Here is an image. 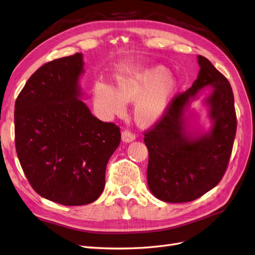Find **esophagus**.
<instances>
[{"mask_svg": "<svg viewBox=\"0 0 255 255\" xmlns=\"http://www.w3.org/2000/svg\"><path fill=\"white\" fill-rule=\"evenodd\" d=\"M135 135L133 133H130L129 130H123L121 134V139L123 142H132L135 140Z\"/></svg>", "mask_w": 255, "mask_h": 255, "instance_id": "obj_1", "label": "esophagus"}]
</instances>
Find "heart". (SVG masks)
I'll return each mask as SVG.
<instances>
[{
	"mask_svg": "<svg viewBox=\"0 0 255 255\" xmlns=\"http://www.w3.org/2000/svg\"><path fill=\"white\" fill-rule=\"evenodd\" d=\"M179 81L163 65H151L116 77L115 88L96 82L93 89L94 106L105 119L126 112L127 103L135 102L134 119L138 126L149 128L166 114L178 90Z\"/></svg>",
	"mask_w": 255,
	"mask_h": 255,
	"instance_id": "heart-1",
	"label": "heart"
}]
</instances>
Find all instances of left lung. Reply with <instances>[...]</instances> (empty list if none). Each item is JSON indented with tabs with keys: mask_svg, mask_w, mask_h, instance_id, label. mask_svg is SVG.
Returning <instances> with one entry per match:
<instances>
[{
	"mask_svg": "<svg viewBox=\"0 0 255 255\" xmlns=\"http://www.w3.org/2000/svg\"><path fill=\"white\" fill-rule=\"evenodd\" d=\"M199 72L184 93L171 101L153 129L144 133L149 151L148 187L166 203H187L201 197L221 180L236 135L234 94L229 80L208 59L197 56ZM213 91L202 100L212 122L199 128V116L189 109L202 90Z\"/></svg>",
	"mask_w": 255,
	"mask_h": 255,
	"instance_id": "obj_1",
	"label": "left lung"
}]
</instances>
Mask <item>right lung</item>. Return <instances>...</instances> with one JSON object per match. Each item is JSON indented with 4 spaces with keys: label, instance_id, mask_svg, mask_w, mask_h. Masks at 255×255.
<instances>
[{
    "label": "right lung",
    "instance_id": "1",
    "mask_svg": "<svg viewBox=\"0 0 255 255\" xmlns=\"http://www.w3.org/2000/svg\"><path fill=\"white\" fill-rule=\"evenodd\" d=\"M82 53L44 64L15 104L17 155L32 188L65 206L93 203L105 187L108 160L121 134L94 117L81 99Z\"/></svg>",
    "mask_w": 255,
    "mask_h": 255
}]
</instances>
